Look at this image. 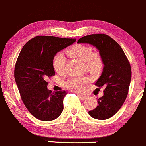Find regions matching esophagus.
<instances>
[{
	"label": "esophagus",
	"mask_w": 146,
	"mask_h": 146,
	"mask_svg": "<svg viewBox=\"0 0 146 146\" xmlns=\"http://www.w3.org/2000/svg\"><path fill=\"white\" fill-rule=\"evenodd\" d=\"M78 96H79V98H80V99H81V100H85V99H86L87 98H88V96H86V95L78 94Z\"/></svg>",
	"instance_id": "esophagus-1"
}]
</instances>
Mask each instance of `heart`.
I'll return each mask as SVG.
<instances>
[{
    "label": "heart",
    "instance_id": "heart-1",
    "mask_svg": "<svg viewBox=\"0 0 146 146\" xmlns=\"http://www.w3.org/2000/svg\"><path fill=\"white\" fill-rule=\"evenodd\" d=\"M67 54L72 58L85 62V66L90 72H96L102 68L103 60L98 53L93 52L91 47L88 45H73L69 48ZM65 57L61 52L56 54L53 58V68L58 74H62L65 70ZM87 77H72L64 82V86L71 90L81 92L89 83Z\"/></svg>",
    "mask_w": 146,
    "mask_h": 146
}]
</instances>
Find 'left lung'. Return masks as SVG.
I'll use <instances>...</instances> for the list:
<instances>
[{
  "label": "left lung",
  "mask_w": 146,
  "mask_h": 146,
  "mask_svg": "<svg viewBox=\"0 0 146 146\" xmlns=\"http://www.w3.org/2000/svg\"><path fill=\"white\" fill-rule=\"evenodd\" d=\"M77 42L96 47L104 65L101 76L95 83V86L105 88L104 96L97 99L96 108L88 113L99 120L109 119L121 108L128 94L132 77L130 63L120 45L106 34H90L78 39Z\"/></svg>",
  "instance_id": "1"
}]
</instances>
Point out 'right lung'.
Returning <instances> with one entry per match:
<instances>
[{
    "mask_svg": "<svg viewBox=\"0 0 146 146\" xmlns=\"http://www.w3.org/2000/svg\"><path fill=\"white\" fill-rule=\"evenodd\" d=\"M76 38L38 36L22 48L16 60L14 78L23 102L34 117L44 121L54 120L63 110L65 91L47 89V77L55 74L53 58Z\"/></svg>",
    "mask_w": 146,
    "mask_h": 146,
    "instance_id": "1",
    "label": "right lung"
}]
</instances>
